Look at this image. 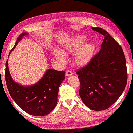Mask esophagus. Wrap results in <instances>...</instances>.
<instances>
[{
	"label": "esophagus",
	"instance_id": "1",
	"mask_svg": "<svg viewBox=\"0 0 133 133\" xmlns=\"http://www.w3.org/2000/svg\"><path fill=\"white\" fill-rule=\"evenodd\" d=\"M72 72L70 71H67L66 72V76H67V77H69V76H71L72 75Z\"/></svg>",
	"mask_w": 133,
	"mask_h": 133
}]
</instances>
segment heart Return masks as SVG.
<instances>
[{
  "label": "heart",
  "instance_id": "obj_1",
  "mask_svg": "<svg viewBox=\"0 0 133 133\" xmlns=\"http://www.w3.org/2000/svg\"><path fill=\"white\" fill-rule=\"evenodd\" d=\"M85 36L78 35L73 37L64 44L61 51L57 50L54 51V57L62 63L66 62L64 55H68L73 52V63L77 66H85L91 60L94 52L95 46L91 42L84 43L86 41Z\"/></svg>",
  "mask_w": 133,
  "mask_h": 133
}]
</instances>
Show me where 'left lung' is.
<instances>
[{
  "instance_id": "left-lung-1",
  "label": "left lung",
  "mask_w": 133,
  "mask_h": 133,
  "mask_svg": "<svg viewBox=\"0 0 133 133\" xmlns=\"http://www.w3.org/2000/svg\"><path fill=\"white\" fill-rule=\"evenodd\" d=\"M92 29L104 36L101 50L76 73L80 81L82 101L90 109L101 111L113 104L125 90L126 62L122 47L106 30L100 27Z\"/></svg>"
}]
</instances>
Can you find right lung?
Instances as JSON below:
<instances>
[{
    "label": "right lung",
    "mask_w": 133,
    "mask_h": 133,
    "mask_svg": "<svg viewBox=\"0 0 133 133\" xmlns=\"http://www.w3.org/2000/svg\"><path fill=\"white\" fill-rule=\"evenodd\" d=\"M26 35L28 33L23 32L19 36L9 55ZM64 71L49 69L37 83L30 86H23L13 81L7 60L5 78L11 97L23 111L34 116H44L50 113L57 104L59 88L64 79Z\"/></svg>",
    "instance_id": "right-lung-1"
}]
</instances>
